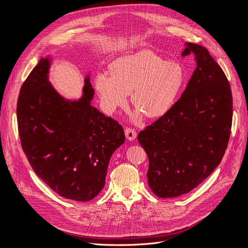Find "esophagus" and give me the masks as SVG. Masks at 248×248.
Listing matches in <instances>:
<instances>
[{
    "mask_svg": "<svg viewBox=\"0 0 248 248\" xmlns=\"http://www.w3.org/2000/svg\"><path fill=\"white\" fill-rule=\"evenodd\" d=\"M124 133H125V137L128 140H134L136 138V131L130 127H126L124 129Z\"/></svg>",
    "mask_w": 248,
    "mask_h": 248,
    "instance_id": "esophagus-1",
    "label": "esophagus"
}]
</instances>
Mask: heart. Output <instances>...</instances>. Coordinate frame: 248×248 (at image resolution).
<instances>
[{
  "label": "heart",
  "instance_id": "b5f03b06",
  "mask_svg": "<svg viewBox=\"0 0 248 248\" xmlns=\"http://www.w3.org/2000/svg\"><path fill=\"white\" fill-rule=\"evenodd\" d=\"M111 76L99 73L95 88L106 113L113 114L124 107L126 94L131 104L147 118L166 115L183 92L186 74L178 62H168L151 51H140L115 60Z\"/></svg>",
  "mask_w": 248,
  "mask_h": 248
}]
</instances>
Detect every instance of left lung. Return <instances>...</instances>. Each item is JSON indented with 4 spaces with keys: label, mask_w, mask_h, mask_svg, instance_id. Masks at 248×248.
Instances as JSON below:
<instances>
[{
    "label": "left lung",
    "mask_w": 248,
    "mask_h": 248,
    "mask_svg": "<svg viewBox=\"0 0 248 248\" xmlns=\"http://www.w3.org/2000/svg\"><path fill=\"white\" fill-rule=\"evenodd\" d=\"M196 68L173 107L138 133L149 159L148 185L161 198H171L199 186L221 163L228 147L232 96L221 66L200 45L186 43Z\"/></svg>",
    "instance_id": "8db88e82"
}]
</instances>
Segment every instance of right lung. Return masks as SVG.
I'll use <instances>...</instances> for the list:
<instances>
[{"label": "right lung", "instance_id": "right-lung-1", "mask_svg": "<svg viewBox=\"0 0 248 248\" xmlns=\"http://www.w3.org/2000/svg\"><path fill=\"white\" fill-rule=\"evenodd\" d=\"M50 59H41L23 82L16 105L21 147L33 170L66 199L89 201L105 186L109 161L124 142L122 125L91 105L84 79L78 101L62 97L48 80Z\"/></svg>", "mask_w": 248, "mask_h": 248}]
</instances>
